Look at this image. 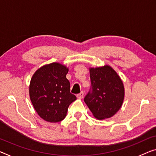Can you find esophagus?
<instances>
[{
	"mask_svg": "<svg viewBox=\"0 0 156 156\" xmlns=\"http://www.w3.org/2000/svg\"><path fill=\"white\" fill-rule=\"evenodd\" d=\"M83 97V92L81 91L80 93H79V94L76 95V98H79V99H82Z\"/></svg>",
	"mask_w": 156,
	"mask_h": 156,
	"instance_id": "1",
	"label": "esophagus"
}]
</instances>
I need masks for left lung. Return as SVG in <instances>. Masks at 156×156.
<instances>
[{
    "instance_id": "obj_1",
    "label": "left lung",
    "mask_w": 156,
    "mask_h": 156,
    "mask_svg": "<svg viewBox=\"0 0 156 156\" xmlns=\"http://www.w3.org/2000/svg\"><path fill=\"white\" fill-rule=\"evenodd\" d=\"M91 88L84 102L95 118L113 116L122 106L125 90L123 81L112 67L89 68Z\"/></svg>"
}]
</instances>
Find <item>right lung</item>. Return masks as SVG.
Wrapping results in <instances>:
<instances>
[{"label": "right lung", "mask_w": 156, "mask_h": 156, "mask_svg": "<svg viewBox=\"0 0 156 156\" xmlns=\"http://www.w3.org/2000/svg\"><path fill=\"white\" fill-rule=\"evenodd\" d=\"M68 68L58 63L43 66L31 78L29 95L37 114L44 121L57 123L66 118L69 105L76 100L70 93L66 75Z\"/></svg>", "instance_id": "1"}]
</instances>
